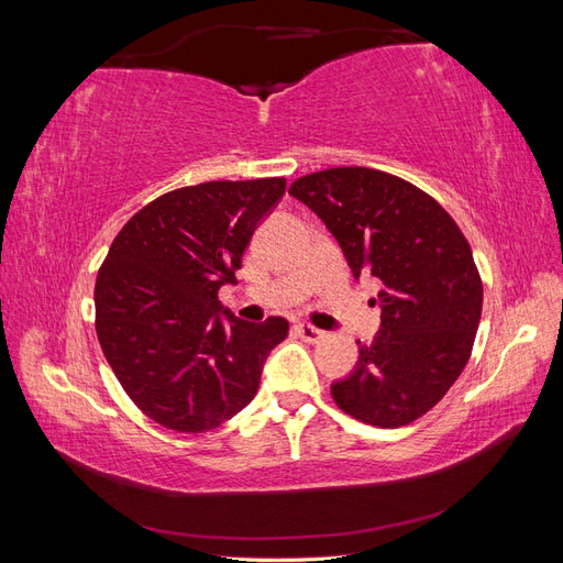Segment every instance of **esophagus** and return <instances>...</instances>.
Masks as SVG:
<instances>
[{
  "instance_id": "esophagus-1",
  "label": "esophagus",
  "mask_w": 563,
  "mask_h": 563,
  "mask_svg": "<svg viewBox=\"0 0 563 563\" xmlns=\"http://www.w3.org/2000/svg\"><path fill=\"white\" fill-rule=\"evenodd\" d=\"M296 331H298V335L305 340V343H319V340L327 338V333H323V331L317 329V327H312V323H298Z\"/></svg>"
}]
</instances>
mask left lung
I'll list each match as a JSON object with an SVG mask.
<instances>
[{"instance_id": "8db88e82", "label": "left lung", "mask_w": 563, "mask_h": 563, "mask_svg": "<svg viewBox=\"0 0 563 563\" xmlns=\"http://www.w3.org/2000/svg\"><path fill=\"white\" fill-rule=\"evenodd\" d=\"M288 195L323 220L354 279L380 282V331L331 385L335 404L376 428L413 422L463 373L479 329L484 286L465 234L430 195L376 168H327Z\"/></svg>"}]
</instances>
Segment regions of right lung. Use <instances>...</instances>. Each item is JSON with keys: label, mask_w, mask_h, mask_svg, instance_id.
Segmentation results:
<instances>
[{"label": "right lung", "mask_w": 563, "mask_h": 563, "mask_svg": "<svg viewBox=\"0 0 563 563\" xmlns=\"http://www.w3.org/2000/svg\"><path fill=\"white\" fill-rule=\"evenodd\" d=\"M284 178L211 180L166 192L114 236L96 279V333L133 404L176 432H207L255 397L284 317L236 319L218 300Z\"/></svg>", "instance_id": "1"}]
</instances>
